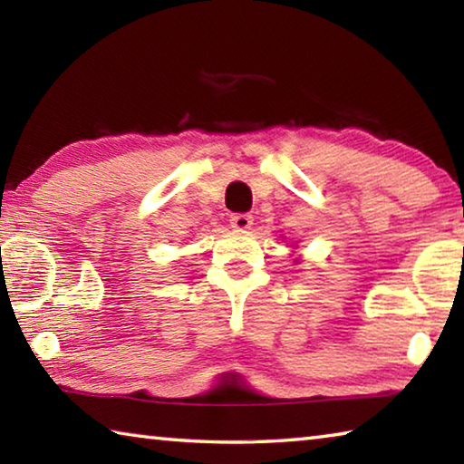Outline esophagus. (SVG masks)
Segmentation results:
<instances>
[{
  "mask_svg": "<svg viewBox=\"0 0 464 464\" xmlns=\"http://www.w3.org/2000/svg\"><path fill=\"white\" fill-rule=\"evenodd\" d=\"M229 221H231L233 229L246 231V229H249V227H251V221H254V217L246 215V213H237V215H231Z\"/></svg>",
  "mask_w": 464,
  "mask_h": 464,
  "instance_id": "obj_1",
  "label": "esophagus"
}]
</instances>
